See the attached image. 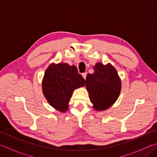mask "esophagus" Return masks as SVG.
I'll return each mask as SVG.
<instances>
[{"mask_svg":"<svg viewBox=\"0 0 157 157\" xmlns=\"http://www.w3.org/2000/svg\"><path fill=\"white\" fill-rule=\"evenodd\" d=\"M82 75V77H83V78H84V79H86V75H87V73H83Z\"/></svg>","mask_w":157,"mask_h":157,"instance_id":"obj_1","label":"esophagus"}]
</instances>
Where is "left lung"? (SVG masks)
<instances>
[{
  "instance_id": "1",
  "label": "left lung",
  "mask_w": 157,
  "mask_h": 157,
  "mask_svg": "<svg viewBox=\"0 0 157 157\" xmlns=\"http://www.w3.org/2000/svg\"><path fill=\"white\" fill-rule=\"evenodd\" d=\"M94 73L86 76V87L92 107L102 111L109 108L117 100L121 89L118 73L111 63H97L93 67Z\"/></svg>"
}]
</instances>
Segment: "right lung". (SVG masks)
Instances as JSON below:
<instances>
[{"label": "right lung", "mask_w": 157, "mask_h": 157, "mask_svg": "<svg viewBox=\"0 0 157 157\" xmlns=\"http://www.w3.org/2000/svg\"><path fill=\"white\" fill-rule=\"evenodd\" d=\"M85 79L74 65L51 63L46 69L42 82V92L53 108L66 113L74 90L84 87Z\"/></svg>", "instance_id": "right-lung-1"}]
</instances>
